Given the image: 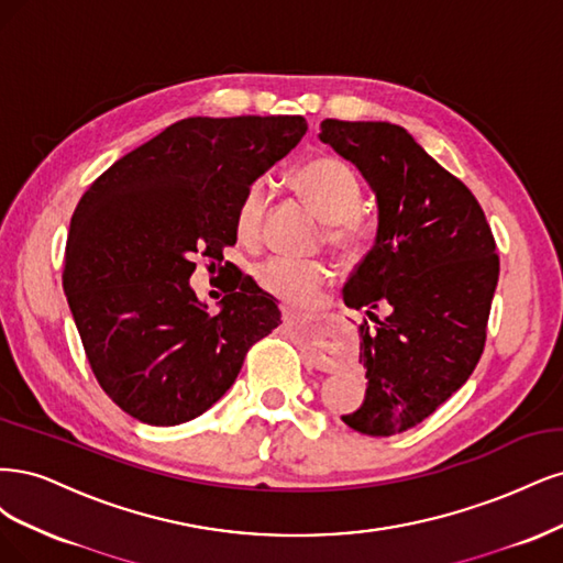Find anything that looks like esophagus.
I'll return each instance as SVG.
<instances>
[{
    "instance_id": "1",
    "label": "esophagus",
    "mask_w": 563,
    "mask_h": 563,
    "mask_svg": "<svg viewBox=\"0 0 563 563\" xmlns=\"http://www.w3.org/2000/svg\"><path fill=\"white\" fill-rule=\"evenodd\" d=\"M295 320H297V316L289 311V308H283V322L292 324ZM313 367L320 372H330V369H334V360L328 355H313Z\"/></svg>"
}]
</instances>
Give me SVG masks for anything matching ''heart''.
<instances>
[{"instance_id": "1", "label": "heart", "mask_w": 563, "mask_h": 563, "mask_svg": "<svg viewBox=\"0 0 563 563\" xmlns=\"http://www.w3.org/2000/svg\"><path fill=\"white\" fill-rule=\"evenodd\" d=\"M289 185L324 217V241L343 257H357L369 245V222L357 208L362 187L346 161L334 156L306 158L289 175ZM266 208L268 191L262 179H257L247 185L235 208V229L243 241L260 239ZM330 276L332 271L322 260L271 257L257 266V283L266 292L295 306L311 301Z\"/></svg>"}]
</instances>
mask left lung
<instances>
[{
	"instance_id": "obj_1",
	"label": "left lung",
	"mask_w": 563,
	"mask_h": 563,
	"mask_svg": "<svg viewBox=\"0 0 563 563\" xmlns=\"http://www.w3.org/2000/svg\"><path fill=\"white\" fill-rule=\"evenodd\" d=\"M320 129L378 203L374 247L343 285V301L376 322L360 324L367 395L341 419L390 438L426 421L475 372L498 285L496 241L473 191L402 125L324 119Z\"/></svg>"
}]
</instances>
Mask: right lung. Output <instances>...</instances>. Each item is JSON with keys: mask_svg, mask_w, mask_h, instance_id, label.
<instances>
[{"mask_svg": "<svg viewBox=\"0 0 563 563\" xmlns=\"http://www.w3.org/2000/svg\"><path fill=\"white\" fill-rule=\"evenodd\" d=\"M303 117H189L107 168L71 214L63 287L100 388L133 419L179 426L233 386L280 324L245 276L210 316L196 257L235 245L247 185L297 147ZM214 264V262H212Z\"/></svg>", "mask_w": 563, "mask_h": 563, "instance_id": "obj_1", "label": "right lung"}]
</instances>
